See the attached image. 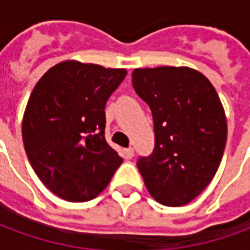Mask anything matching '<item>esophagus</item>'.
Listing matches in <instances>:
<instances>
[{
	"label": "esophagus",
	"mask_w": 250,
	"mask_h": 250,
	"mask_svg": "<svg viewBox=\"0 0 250 250\" xmlns=\"http://www.w3.org/2000/svg\"><path fill=\"white\" fill-rule=\"evenodd\" d=\"M124 152H125V156H126V159H132V158L135 156V149H133L132 147L126 148V149L124 151Z\"/></svg>",
	"instance_id": "1"
}]
</instances>
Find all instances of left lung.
Wrapping results in <instances>:
<instances>
[{"label": "left lung", "instance_id": "obj_1", "mask_svg": "<svg viewBox=\"0 0 250 250\" xmlns=\"http://www.w3.org/2000/svg\"><path fill=\"white\" fill-rule=\"evenodd\" d=\"M132 84L154 118L152 154L137 168L148 192L163 206L178 207L207 188L227 140L225 110L214 85L187 66L135 69Z\"/></svg>", "mask_w": 250, "mask_h": 250}]
</instances>
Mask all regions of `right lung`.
Wrapping results in <instances>:
<instances>
[{
    "instance_id": "add662e5",
    "label": "right lung",
    "mask_w": 250,
    "mask_h": 250,
    "mask_svg": "<svg viewBox=\"0 0 250 250\" xmlns=\"http://www.w3.org/2000/svg\"><path fill=\"white\" fill-rule=\"evenodd\" d=\"M125 76L65 61L36 83L24 113V148L39 180L63 200L96 197L122 163L104 137V107Z\"/></svg>"
}]
</instances>
